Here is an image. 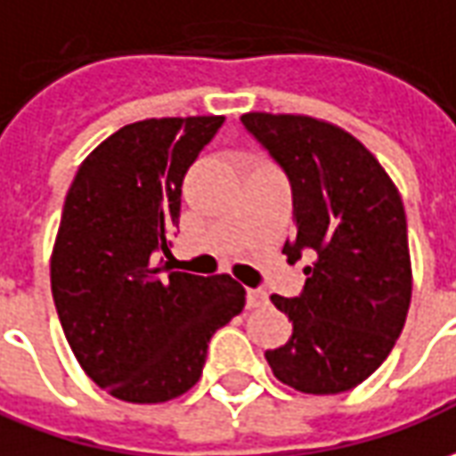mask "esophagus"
I'll use <instances>...</instances> for the list:
<instances>
[{
	"mask_svg": "<svg viewBox=\"0 0 456 456\" xmlns=\"http://www.w3.org/2000/svg\"><path fill=\"white\" fill-rule=\"evenodd\" d=\"M266 301H269L266 291H259V289L247 291V308H259V305H266Z\"/></svg>",
	"mask_w": 456,
	"mask_h": 456,
	"instance_id": "34e87169",
	"label": "esophagus"
}]
</instances>
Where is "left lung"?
<instances>
[{"mask_svg": "<svg viewBox=\"0 0 456 456\" xmlns=\"http://www.w3.org/2000/svg\"><path fill=\"white\" fill-rule=\"evenodd\" d=\"M241 123L291 180L296 237L283 254L314 256L304 294L272 296L294 333L264 355L298 393L353 390L383 365L405 326L412 264L403 197L361 140L328 120L244 113Z\"/></svg>", "mask_w": 456, "mask_h": 456, "instance_id": "1", "label": "left lung"}]
</instances>
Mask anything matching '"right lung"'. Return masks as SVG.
<instances>
[{
    "label": "right lung",
    "instance_id": "add662e5",
    "mask_svg": "<svg viewBox=\"0 0 456 456\" xmlns=\"http://www.w3.org/2000/svg\"><path fill=\"white\" fill-rule=\"evenodd\" d=\"M224 116L148 118L78 167L51 251V294L84 372L108 395L152 405L200 380L207 343L244 308L229 273L167 272L183 180Z\"/></svg>",
    "mask_w": 456,
    "mask_h": 456
}]
</instances>
